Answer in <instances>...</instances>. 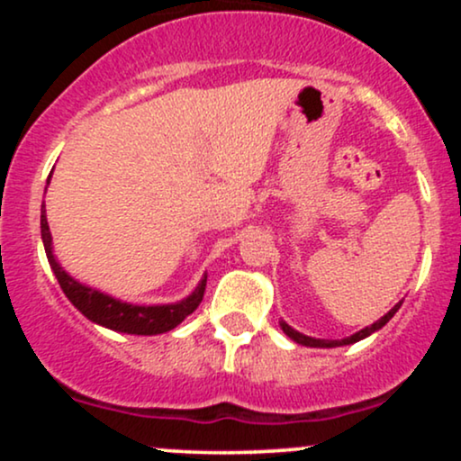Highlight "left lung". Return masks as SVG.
<instances>
[{
    "mask_svg": "<svg viewBox=\"0 0 461 461\" xmlns=\"http://www.w3.org/2000/svg\"><path fill=\"white\" fill-rule=\"evenodd\" d=\"M401 303H403V301H399V303H396L394 308L388 312V314H384L382 319H379V321H375L373 325L364 327V330L356 331V333H353V336H347V338H342V340H322V338H312V336H305V333H301V331H297V330H293V327H290L288 322H285V321H279V327H282L285 336H288L290 340H294V342H297V345H303V347H314V348H333V347H347V345H353V342H359V340H364V338H368L370 333H375V331H379V330H382V327L385 325V322H388V321L393 319V316L396 314V312H399Z\"/></svg>",
    "mask_w": 461,
    "mask_h": 461,
    "instance_id": "left-lung-1",
    "label": "left lung"
}]
</instances>
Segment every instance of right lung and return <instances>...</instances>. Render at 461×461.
Returning a JSON list of instances; mask_svg holds the SVG:
<instances>
[{
	"mask_svg": "<svg viewBox=\"0 0 461 461\" xmlns=\"http://www.w3.org/2000/svg\"><path fill=\"white\" fill-rule=\"evenodd\" d=\"M50 179L51 176L47 177V186H50ZM41 238H43L47 260H50V267L56 275L58 284H60L62 293L67 294V299L71 301L88 321L95 322V325L105 327V330L134 333V336H158V333L176 330L179 322L197 310L201 299H203L208 275L201 277V282L194 285V290L188 297L176 301V303L160 305L128 303V301H121L113 297V294H105L102 290L77 282V279L71 277V275L62 268V264L56 260L54 240H51L50 225H47L45 201L43 205H41Z\"/></svg>",
	"mask_w": 461,
	"mask_h": 461,
	"instance_id": "1",
	"label": "right lung"
}]
</instances>
